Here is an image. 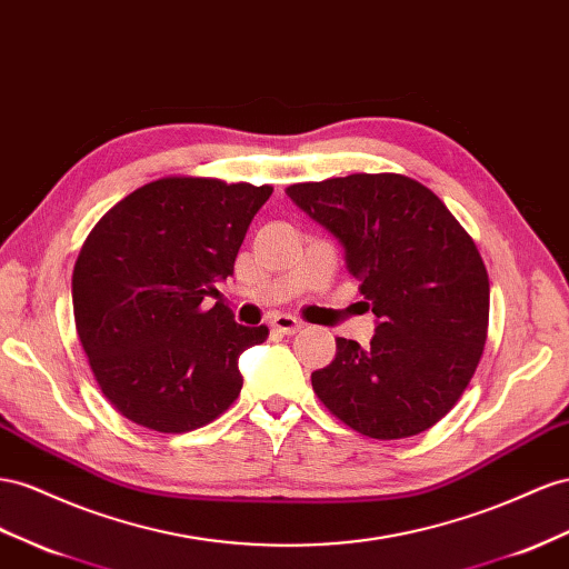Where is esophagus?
<instances>
[{
  "mask_svg": "<svg viewBox=\"0 0 569 569\" xmlns=\"http://www.w3.org/2000/svg\"><path fill=\"white\" fill-rule=\"evenodd\" d=\"M270 326H272V330H278L282 335H295V332H299L303 328V322L287 316V313H278V316H272Z\"/></svg>",
  "mask_w": 569,
  "mask_h": 569,
  "instance_id": "1",
  "label": "esophagus"
}]
</instances>
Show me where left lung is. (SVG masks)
Listing matches in <instances>:
<instances>
[{"instance_id":"8db88e82","label":"left lung","mask_w":569,"mask_h":569,"mask_svg":"<svg viewBox=\"0 0 569 569\" xmlns=\"http://www.w3.org/2000/svg\"><path fill=\"white\" fill-rule=\"evenodd\" d=\"M287 196L342 243L378 318L371 347L337 337L335 359L311 373L318 399L376 440L431 428L483 355L490 284L476 243L431 189L405 174L306 181Z\"/></svg>"}]
</instances>
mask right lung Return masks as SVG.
<instances>
[{"label":"right lung","mask_w":569,"mask_h":569,"mask_svg":"<svg viewBox=\"0 0 569 569\" xmlns=\"http://www.w3.org/2000/svg\"><path fill=\"white\" fill-rule=\"evenodd\" d=\"M272 187L164 177L102 214L73 266L76 332L102 395L129 421L187 433L241 392L239 357L268 340L220 299Z\"/></svg>","instance_id":"obj_1"}]
</instances>
